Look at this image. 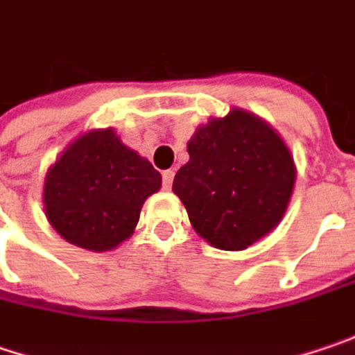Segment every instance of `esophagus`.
<instances>
[{
  "instance_id": "obj_1",
  "label": "esophagus",
  "mask_w": 355,
  "mask_h": 355,
  "mask_svg": "<svg viewBox=\"0 0 355 355\" xmlns=\"http://www.w3.org/2000/svg\"><path fill=\"white\" fill-rule=\"evenodd\" d=\"M173 175H175L173 169H166V171L162 173V180H164V187H166V189H169L171 184H173Z\"/></svg>"
}]
</instances>
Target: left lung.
I'll return each mask as SVG.
<instances>
[{
  "instance_id": "obj_1",
  "label": "left lung",
  "mask_w": 355,
  "mask_h": 355,
  "mask_svg": "<svg viewBox=\"0 0 355 355\" xmlns=\"http://www.w3.org/2000/svg\"><path fill=\"white\" fill-rule=\"evenodd\" d=\"M187 153L171 189L200 238L241 252L277 227L292 200L295 164L266 119L241 107L209 117L187 141Z\"/></svg>"
}]
</instances>
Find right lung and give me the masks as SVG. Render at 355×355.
Returning <instances> with one entry per match:
<instances>
[{
	"mask_svg": "<svg viewBox=\"0 0 355 355\" xmlns=\"http://www.w3.org/2000/svg\"><path fill=\"white\" fill-rule=\"evenodd\" d=\"M159 187V171L128 148L114 128L89 130L47 169L45 218L65 241L110 252L132 238L141 205Z\"/></svg>",
	"mask_w": 355,
	"mask_h": 355,
	"instance_id": "1",
	"label": "right lung"
}]
</instances>
